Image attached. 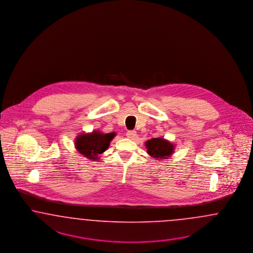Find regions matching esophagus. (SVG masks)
<instances>
[{
  "label": "esophagus",
  "mask_w": 253,
  "mask_h": 253,
  "mask_svg": "<svg viewBox=\"0 0 253 253\" xmlns=\"http://www.w3.org/2000/svg\"><path fill=\"white\" fill-rule=\"evenodd\" d=\"M126 135H127V137L128 138H130V139H134L135 137H136V131H128L126 132Z\"/></svg>",
  "instance_id": "1"
}]
</instances>
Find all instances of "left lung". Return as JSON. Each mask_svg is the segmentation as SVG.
I'll list each match as a JSON object with an SVG mask.
<instances>
[{"instance_id": "8db88e82", "label": "left lung", "mask_w": 253, "mask_h": 253, "mask_svg": "<svg viewBox=\"0 0 253 253\" xmlns=\"http://www.w3.org/2000/svg\"><path fill=\"white\" fill-rule=\"evenodd\" d=\"M145 146L147 148V152L155 158V160L168 159L171 156L175 148L170 142L160 137L148 140L145 143Z\"/></svg>"}]
</instances>
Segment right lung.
Listing matches in <instances>:
<instances>
[{"label":"right lung","mask_w":253,"mask_h":253,"mask_svg":"<svg viewBox=\"0 0 253 253\" xmlns=\"http://www.w3.org/2000/svg\"><path fill=\"white\" fill-rule=\"evenodd\" d=\"M115 135V132L102 133L99 131H92L91 133H82L76 137L75 147L84 157L95 161L99 158V154L108 149Z\"/></svg>","instance_id":"obj_1"}]
</instances>
